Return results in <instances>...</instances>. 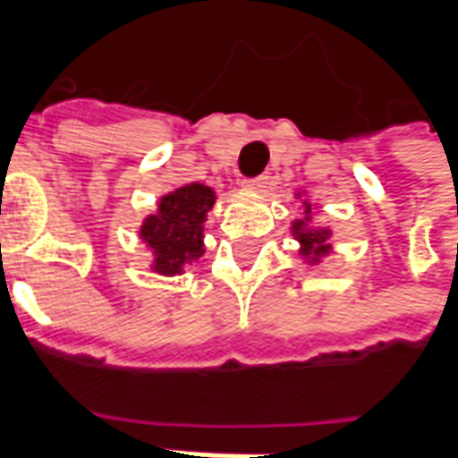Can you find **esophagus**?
Segmentation results:
<instances>
[{"mask_svg": "<svg viewBox=\"0 0 458 458\" xmlns=\"http://www.w3.org/2000/svg\"><path fill=\"white\" fill-rule=\"evenodd\" d=\"M267 186V176H255V179H242L240 189L242 191H265Z\"/></svg>", "mask_w": 458, "mask_h": 458, "instance_id": "esophagus-1", "label": "esophagus"}]
</instances>
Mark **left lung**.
Wrapping results in <instances>:
<instances>
[{"label":"left lung","mask_w":458,"mask_h":458,"mask_svg":"<svg viewBox=\"0 0 458 458\" xmlns=\"http://www.w3.org/2000/svg\"><path fill=\"white\" fill-rule=\"evenodd\" d=\"M294 199L301 200V208H304V216L297 220H292V235L299 242V258L304 259L307 265L317 267L324 262V258H328L334 252V245H331V238H334V230L327 228V225H314V218H311V203L307 199V191H297Z\"/></svg>","instance_id":"left-lung-1"}]
</instances>
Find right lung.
Masks as SVG:
<instances>
[{
	"instance_id": "right-lung-1",
	"label": "right lung",
	"mask_w": 458,
	"mask_h": 458,
	"mask_svg": "<svg viewBox=\"0 0 458 458\" xmlns=\"http://www.w3.org/2000/svg\"><path fill=\"white\" fill-rule=\"evenodd\" d=\"M216 191L191 181L157 200V210L141 220L140 240L151 252L149 269L161 277H176L191 262L203 258V230Z\"/></svg>"
}]
</instances>
